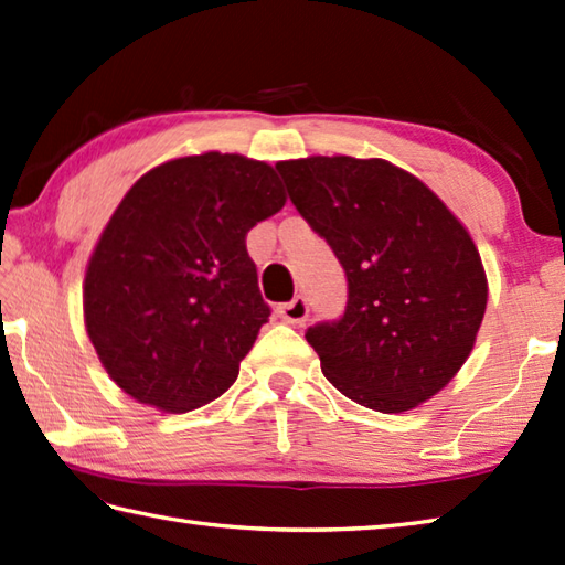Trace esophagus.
Returning a JSON list of instances; mask_svg holds the SVG:
<instances>
[{
    "mask_svg": "<svg viewBox=\"0 0 565 565\" xmlns=\"http://www.w3.org/2000/svg\"><path fill=\"white\" fill-rule=\"evenodd\" d=\"M279 318L288 324H303L308 318V300L303 296H296L291 303H281Z\"/></svg>",
    "mask_w": 565,
    "mask_h": 565,
    "instance_id": "34e87169",
    "label": "esophagus"
}]
</instances>
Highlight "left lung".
<instances>
[{
    "mask_svg": "<svg viewBox=\"0 0 565 565\" xmlns=\"http://www.w3.org/2000/svg\"><path fill=\"white\" fill-rule=\"evenodd\" d=\"M277 170L347 271L344 318L306 334L324 377L383 414L438 395L475 349L489 300L465 223L385 159L308 156Z\"/></svg>",
    "mask_w": 565,
    "mask_h": 565,
    "instance_id": "8db88e82",
    "label": "left lung"
}]
</instances>
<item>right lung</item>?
I'll list each match as a JSON object with an SVG mask.
<instances>
[{"label": "right lung", "mask_w": 565, "mask_h": 565, "mask_svg": "<svg viewBox=\"0 0 565 565\" xmlns=\"http://www.w3.org/2000/svg\"><path fill=\"white\" fill-rule=\"evenodd\" d=\"M284 204L277 170L241 153L180 156L129 188L84 277L86 332L117 387L182 414L235 383L269 320L245 238Z\"/></svg>", "instance_id": "1"}]
</instances>
